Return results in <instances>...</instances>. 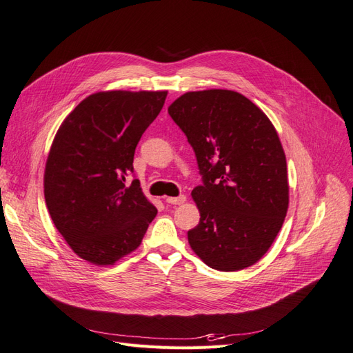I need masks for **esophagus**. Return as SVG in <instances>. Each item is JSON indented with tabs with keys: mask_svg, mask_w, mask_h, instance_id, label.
Masks as SVG:
<instances>
[{
	"mask_svg": "<svg viewBox=\"0 0 353 353\" xmlns=\"http://www.w3.org/2000/svg\"><path fill=\"white\" fill-rule=\"evenodd\" d=\"M186 201V196L185 195H180V196H170L165 199L167 203H170V205H180V203H183Z\"/></svg>",
	"mask_w": 353,
	"mask_h": 353,
	"instance_id": "esophagus-1",
	"label": "esophagus"
}]
</instances>
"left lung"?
Segmentation results:
<instances>
[{
  "mask_svg": "<svg viewBox=\"0 0 353 353\" xmlns=\"http://www.w3.org/2000/svg\"><path fill=\"white\" fill-rule=\"evenodd\" d=\"M196 155L192 190L199 224L188 241L214 270L237 271L265 255L289 208L286 155L270 119L227 89L186 92L168 107Z\"/></svg>",
  "mask_w": 353,
  "mask_h": 353,
  "instance_id": "1",
  "label": "left lung"
}]
</instances>
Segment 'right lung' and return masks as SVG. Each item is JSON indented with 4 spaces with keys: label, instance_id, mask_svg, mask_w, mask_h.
Segmentation results:
<instances>
[{
    "label": "right lung",
    "instance_id": "1",
    "mask_svg": "<svg viewBox=\"0 0 353 353\" xmlns=\"http://www.w3.org/2000/svg\"><path fill=\"white\" fill-rule=\"evenodd\" d=\"M167 90H105L64 119L45 164L43 193L54 225L73 252L112 265L138 248L157 208L133 173L136 145L160 114Z\"/></svg>",
    "mask_w": 353,
    "mask_h": 353
}]
</instances>
